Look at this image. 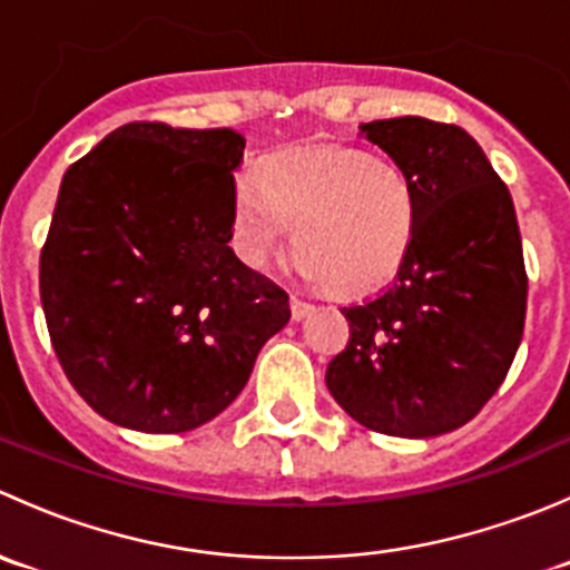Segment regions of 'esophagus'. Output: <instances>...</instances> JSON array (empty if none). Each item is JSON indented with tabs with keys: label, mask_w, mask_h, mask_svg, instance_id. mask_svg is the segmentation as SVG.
<instances>
[{
	"label": "esophagus",
	"mask_w": 570,
	"mask_h": 570,
	"mask_svg": "<svg viewBox=\"0 0 570 570\" xmlns=\"http://www.w3.org/2000/svg\"><path fill=\"white\" fill-rule=\"evenodd\" d=\"M289 308H292V320H295V322H301V320L312 317V314H314V306H312V303L297 301V297H292V301H289Z\"/></svg>",
	"instance_id": "1"
}]
</instances>
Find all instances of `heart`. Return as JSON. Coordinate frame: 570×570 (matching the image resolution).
I'll return each mask as SVG.
<instances>
[{"label": "heart", "instance_id": "b5f03b06", "mask_svg": "<svg viewBox=\"0 0 570 570\" xmlns=\"http://www.w3.org/2000/svg\"><path fill=\"white\" fill-rule=\"evenodd\" d=\"M295 228L297 269L338 295L386 289L411 262L422 198L400 165L364 148L320 146L269 159L234 181V248L264 267Z\"/></svg>", "mask_w": 570, "mask_h": 570}]
</instances>
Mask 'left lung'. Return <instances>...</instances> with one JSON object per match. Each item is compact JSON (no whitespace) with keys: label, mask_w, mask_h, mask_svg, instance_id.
<instances>
[{"label":"left lung","mask_w":570,"mask_h":570,"mask_svg":"<svg viewBox=\"0 0 570 570\" xmlns=\"http://www.w3.org/2000/svg\"><path fill=\"white\" fill-rule=\"evenodd\" d=\"M361 135L413 178L422 232L386 292L342 308L350 342L325 383L364 428L433 439L474 419L515 358L527 314L519 220L461 126L405 115L361 124Z\"/></svg>","instance_id":"obj_1"}]
</instances>
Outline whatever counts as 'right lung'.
I'll return each mask as SVG.
<instances>
[{"label": "right lung", "instance_id": "right-lung-1", "mask_svg": "<svg viewBox=\"0 0 570 570\" xmlns=\"http://www.w3.org/2000/svg\"><path fill=\"white\" fill-rule=\"evenodd\" d=\"M234 129L126 124L62 176L40 301L62 372L96 413L187 433L226 411L292 317L232 239Z\"/></svg>", "mask_w": 570, "mask_h": 570}]
</instances>
